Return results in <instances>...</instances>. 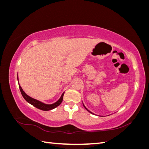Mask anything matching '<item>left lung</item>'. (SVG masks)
I'll use <instances>...</instances> for the list:
<instances>
[{
  "mask_svg": "<svg viewBox=\"0 0 149 149\" xmlns=\"http://www.w3.org/2000/svg\"><path fill=\"white\" fill-rule=\"evenodd\" d=\"M83 106H84V108H85V109H86V110H87V111H88V112H90V113H91V114H93V112H91V111H89V110H88V109H87V108H86V107H85V106H84V104H83Z\"/></svg>",
  "mask_w": 149,
  "mask_h": 149,
  "instance_id": "left-lung-1",
  "label": "left lung"
}]
</instances>
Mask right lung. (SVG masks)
<instances>
[{"label": "right lung", "mask_w": 149, "mask_h": 149, "mask_svg": "<svg viewBox=\"0 0 149 149\" xmlns=\"http://www.w3.org/2000/svg\"><path fill=\"white\" fill-rule=\"evenodd\" d=\"M17 79L19 80L18 75H17ZM19 88H20L22 95V96L24 97L25 100H26V101H27L30 104H31L32 106H35V107H37V108H38V109H41L42 111H49V110H52V109H55V107H56L57 106H59L60 104L61 103V102L63 101V98L65 92L62 94V95L61 96L60 98L56 102L53 103V104H45V103H43L41 101L35 100V99H33L32 97H30L29 96H28L27 94H26L24 91V90L22 89V88L20 86V85L19 84Z\"/></svg>", "instance_id": "1"}]
</instances>
